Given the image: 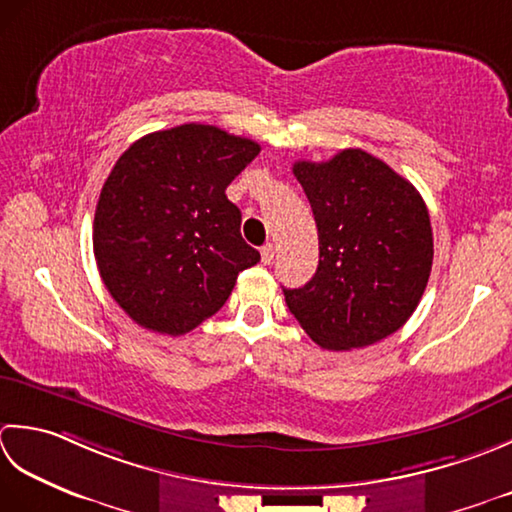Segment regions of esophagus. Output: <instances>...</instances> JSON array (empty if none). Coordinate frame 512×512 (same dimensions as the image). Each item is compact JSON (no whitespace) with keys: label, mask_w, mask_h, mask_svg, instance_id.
<instances>
[{"label":"esophagus","mask_w":512,"mask_h":512,"mask_svg":"<svg viewBox=\"0 0 512 512\" xmlns=\"http://www.w3.org/2000/svg\"><path fill=\"white\" fill-rule=\"evenodd\" d=\"M274 256H276V249L271 243H267L263 249H260V258H263L265 265H271L274 263Z\"/></svg>","instance_id":"esophagus-1"}]
</instances>
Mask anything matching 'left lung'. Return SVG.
Wrapping results in <instances>:
<instances>
[{
  "instance_id": "obj_1",
  "label": "left lung",
  "mask_w": 512,
  "mask_h": 512,
  "mask_svg": "<svg viewBox=\"0 0 512 512\" xmlns=\"http://www.w3.org/2000/svg\"><path fill=\"white\" fill-rule=\"evenodd\" d=\"M318 227L320 260L287 307L322 349L369 347L398 331L433 265L431 218L420 192L360 148L325 163L296 161Z\"/></svg>"
}]
</instances>
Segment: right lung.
I'll use <instances>...</instances> for the list:
<instances>
[{
	"label": "right lung",
	"instance_id": "right-lung-1",
	"mask_svg": "<svg viewBox=\"0 0 512 512\" xmlns=\"http://www.w3.org/2000/svg\"><path fill=\"white\" fill-rule=\"evenodd\" d=\"M260 152L216 125L145 134L114 163L92 245L103 285L137 325L183 336L214 316L260 254L225 190Z\"/></svg>",
	"mask_w": 512,
	"mask_h": 512
}]
</instances>
